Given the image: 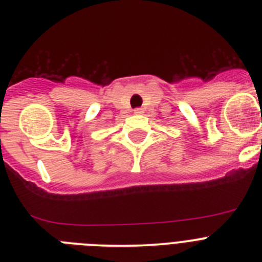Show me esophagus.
Instances as JSON below:
<instances>
[{
  "instance_id": "esophagus-1",
  "label": "esophagus",
  "mask_w": 262,
  "mask_h": 262,
  "mask_svg": "<svg viewBox=\"0 0 262 262\" xmlns=\"http://www.w3.org/2000/svg\"><path fill=\"white\" fill-rule=\"evenodd\" d=\"M143 113V110H142V108H136V110H134V114H137V115H139V114H142Z\"/></svg>"
}]
</instances>
